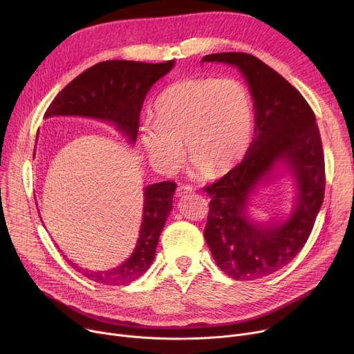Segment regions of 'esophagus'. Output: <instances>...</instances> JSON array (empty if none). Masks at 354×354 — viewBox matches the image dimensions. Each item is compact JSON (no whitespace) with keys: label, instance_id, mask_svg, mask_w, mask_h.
<instances>
[{"label":"esophagus","instance_id":"1","mask_svg":"<svg viewBox=\"0 0 354 354\" xmlns=\"http://www.w3.org/2000/svg\"><path fill=\"white\" fill-rule=\"evenodd\" d=\"M194 191V187L191 185H179L178 189H176V196H183L186 194H191Z\"/></svg>","mask_w":354,"mask_h":354}]
</instances>
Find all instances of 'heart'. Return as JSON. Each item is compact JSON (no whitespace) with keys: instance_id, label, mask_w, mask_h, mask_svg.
<instances>
[{"instance_id":"obj_1","label":"heart","mask_w":354,"mask_h":354,"mask_svg":"<svg viewBox=\"0 0 354 354\" xmlns=\"http://www.w3.org/2000/svg\"><path fill=\"white\" fill-rule=\"evenodd\" d=\"M156 122H147L142 144L153 165L167 174L187 152L199 174L219 175L242 160L253 132V100L238 80L186 78L165 89L155 105Z\"/></svg>"}]
</instances>
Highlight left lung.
<instances>
[{"label": "left lung", "instance_id": "obj_1", "mask_svg": "<svg viewBox=\"0 0 354 354\" xmlns=\"http://www.w3.org/2000/svg\"><path fill=\"white\" fill-rule=\"evenodd\" d=\"M202 62L238 66L254 106V136L245 158L223 178L203 187L210 196L205 241L227 276L261 279L292 262L309 239L322 207L326 175L316 116L292 84L250 54H210ZM280 160L297 179V206L283 221L256 224L247 215L250 195Z\"/></svg>", "mask_w": 354, "mask_h": 354}]
</instances>
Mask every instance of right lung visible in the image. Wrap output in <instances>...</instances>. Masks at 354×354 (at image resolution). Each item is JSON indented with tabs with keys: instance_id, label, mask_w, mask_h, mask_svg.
<instances>
[{
	"instance_id": "add662e5",
	"label": "right lung",
	"mask_w": 354,
	"mask_h": 354,
	"mask_svg": "<svg viewBox=\"0 0 354 354\" xmlns=\"http://www.w3.org/2000/svg\"><path fill=\"white\" fill-rule=\"evenodd\" d=\"M175 61L148 64L135 61H104L88 68L54 98L45 118L57 115L88 116L113 125L133 144L139 113L151 86L168 74ZM38 136V135H37ZM35 153V151H34ZM176 183L165 180L145 187L144 215L136 246L127 261L106 272H91L68 261L85 277L108 286L128 285L142 276L153 262L162 229L167 222Z\"/></svg>"
}]
</instances>
